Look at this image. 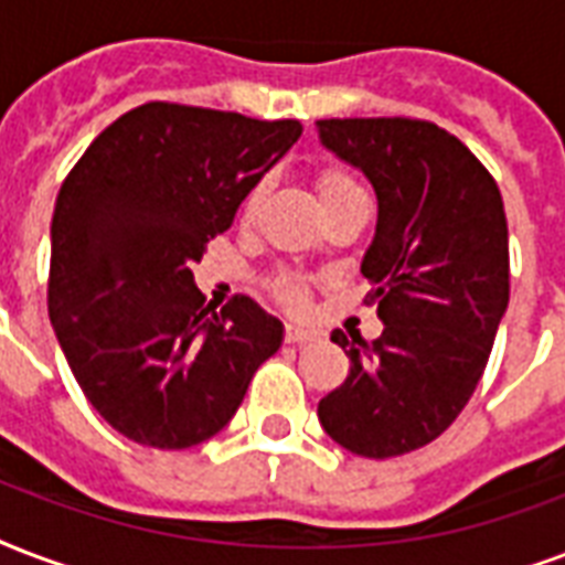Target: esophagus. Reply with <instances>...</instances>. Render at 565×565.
<instances>
[{"mask_svg":"<svg viewBox=\"0 0 565 565\" xmlns=\"http://www.w3.org/2000/svg\"><path fill=\"white\" fill-rule=\"evenodd\" d=\"M284 340H287V343H311V340H317V331L299 329V326H287Z\"/></svg>","mask_w":565,"mask_h":565,"instance_id":"1","label":"esophagus"}]
</instances>
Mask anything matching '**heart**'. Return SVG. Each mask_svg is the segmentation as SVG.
Wrapping results in <instances>:
<instances>
[{
  "label": "heart",
  "instance_id": "obj_1",
  "mask_svg": "<svg viewBox=\"0 0 565 565\" xmlns=\"http://www.w3.org/2000/svg\"><path fill=\"white\" fill-rule=\"evenodd\" d=\"M350 189H359V186H355L347 174H340V171H322L320 183H317L320 201L343 195V192H350ZM264 195H266V180H260V183L248 192V198H245V218H252L254 210H257L260 201H264ZM278 292H281V299L290 301V305H301V301H305V292H301V287L296 281H281L278 284Z\"/></svg>",
  "mask_w": 565,
  "mask_h": 565
}]
</instances>
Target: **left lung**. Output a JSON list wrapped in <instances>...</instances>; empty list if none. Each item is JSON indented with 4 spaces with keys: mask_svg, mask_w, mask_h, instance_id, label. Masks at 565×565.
<instances>
[{
    "mask_svg": "<svg viewBox=\"0 0 565 565\" xmlns=\"http://www.w3.org/2000/svg\"><path fill=\"white\" fill-rule=\"evenodd\" d=\"M322 148L376 192L361 273L385 329L331 340L350 376L320 399L322 429L367 459L436 441L471 399L510 301L498 183L447 129L412 118L317 120Z\"/></svg>",
    "mask_w": 565,
    "mask_h": 565,
    "instance_id": "obj_1",
    "label": "left lung"
}]
</instances>
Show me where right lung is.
<instances>
[{"instance_id": "obj_1", "label": "right lung", "mask_w": 565, "mask_h": 565, "mask_svg": "<svg viewBox=\"0 0 565 565\" xmlns=\"http://www.w3.org/2000/svg\"><path fill=\"white\" fill-rule=\"evenodd\" d=\"M299 120L145 103L82 153L55 198L50 322L103 420L159 450L222 433L284 326L248 296L204 305L192 264L231 227Z\"/></svg>"}]
</instances>
